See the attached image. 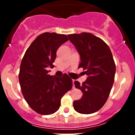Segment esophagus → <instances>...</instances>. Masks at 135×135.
I'll use <instances>...</instances> for the list:
<instances>
[{
	"label": "esophagus",
	"instance_id": "esophagus-1",
	"mask_svg": "<svg viewBox=\"0 0 135 135\" xmlns=\"http://www.w3.org/2000/svg\"><path fill=\"white\" fill-rule=\"evenodd\" d=\"M74 80H72V83H73V86H72V88H73L75 87V86H74Z\"/></svg>",
	"mask_w": 135,
	"mask_h": 135
}]
</instances>
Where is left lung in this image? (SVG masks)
I'll return each instance as SVG.
<instances>
[{
    "instance_id": "1",
    "label": "left lung",
    "mask_w": 135,
    "mask_h": 135,
    "mask_svg": "<svg viewBox=\"0 0 135 135\" xmlns=\"http://www.w3.org/2000/svg\"><path fill=\"white\" fill-rule=\"evenodd\" d=\"M68 37L80 55L79 68H83L88 76L82 84L74 82L83 95L74 102V108L80 114H93L104 105L114 84L115 65L112 52L103 40L90 33L70 34Z\"/></svg>"
}]
</instances>
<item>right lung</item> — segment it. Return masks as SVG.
<instances>
[{"label": "right lung", "instance_id": "obj_1", "mask_svg": "<svg viewBox=\"0 0 135 135\" xmlns=\"http://www.w3.org/2000/svg\"><path fill=\"white\" fill-rule=\"evenodd\" d=\"M68 37L55 32H45L30 44L22 59L19 81L25 100L34 111L50 115L59 109L61 99L72 87V80L66 74L58 77L48 74L61 44Z\"/></svg>", "mask_w": 135, "mask_h": 135}]
</instances>
